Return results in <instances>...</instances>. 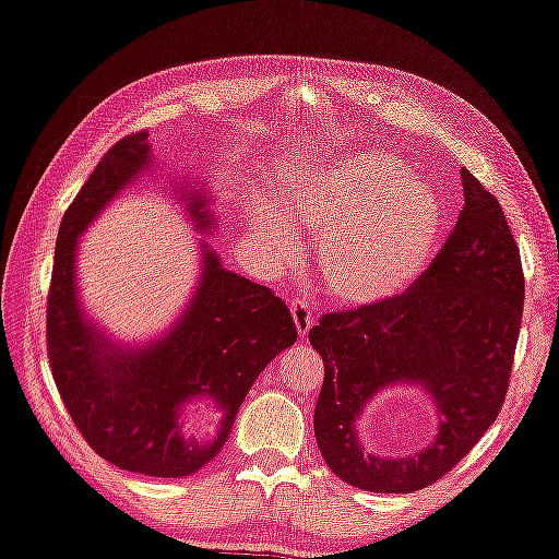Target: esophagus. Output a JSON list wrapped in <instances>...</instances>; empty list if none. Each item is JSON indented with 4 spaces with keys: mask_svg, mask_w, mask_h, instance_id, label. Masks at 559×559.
Returning a JSON list of instances; mask_svg holds the SVG:
<instances>
[{
    "mask_svg": "<svg viewBox=\"0 0 559 559\" xmlns=\"http://www.w3.org/2000/svg\"><path fill=\"white\" fill-rule=\"evenodd\" d=\"M290 316H294V323H296V331L298 335H308V331H311L313 325V308L311 304H308L306 298H296L290 300Z\"/></svg>",
    "mask_w": 559,
    "mask_h": 559,
    "instance_id": "1",
    "label": "esophagus"
}]
</instances>
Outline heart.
Wrapping results in <instances>:
<instances>
[{
	"instance_id": "1",
	"label": "heart",
	"mask_w": 559,
	"mask_h": 559,
	"mask_svg": "<svg viewBox=\"0 0 559 559\" xmlns=\"http://www.w3.org/2000/svg\"><path fill=\"white\" fill-rule=\"evenodd\" d=\"M278 215L318 238V276L345 306H378L413 288L445 226L438 193L413 183L411 168L383 152L308 168L281 193ZM280 219L259 209L251 228L288 261L294 238Z\"/></svg>"
}]
</instances>
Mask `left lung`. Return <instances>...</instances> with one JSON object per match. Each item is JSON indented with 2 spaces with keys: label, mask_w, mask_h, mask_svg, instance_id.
I'll return each mask as SVG.
<instances>
[{
  "label": "left lung",
  "mask_w": 559,
  "mask_h": 559,
  "mask_svg": "<svg viewBox=\"0 0 559 559\" xmlns=\"http://www.w3.org/2000/svg\"><path fill=\"white\" fill-rule=\"evenodd\" d=\"M463 211L445 246L403 296L323 313L308 331L325 376L318 448L331 471L370 492H415L453 467L498 418L515 360L525 276L498 199L460 171ZM423 384L443 415L437 442L411 459L368 456L355 418L380 386Z\"/></svg>",
  "instance_id": "left-lung-1"
}]
</instances>
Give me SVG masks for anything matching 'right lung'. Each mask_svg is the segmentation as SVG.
Here are the masks:
<instances>
[{"label": "right lung", "mask_w": 559, "mask_h": 559, "mask_svg": "<svg viewBox=\"0 0 559 559\" xmlns=\"http://www.w3.org/2000/svg\"><path fill=\"white\" fill-rule=\"evenodd\" d=\"M146 139L136 131L114 144L61 218L47 296V356L61 401L96 455L129 473L183 477L218 453L248 388L298 333L271 288L226 271L214 251H203L206 269L191 308L156 345L136 353L106 348L84 323L74 290L76 238L146 166ZM183 201L206 226L203 201ZM199 394L214 396L225 413L209 443L178 430V407Z\"/></svg>", "instance_id": "right-lung-1"}]
</instances>
